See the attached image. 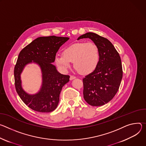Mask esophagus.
I'll return each mask as SVG.
<instances>
[{
    "mask_svg": "<svg viewBox=\"0 0 146 146\" xmlns=\"http://www.w3.org/2000/svg\"><path fill=\"white\" fill-rule=\"evenodd\" d=\"M75 78H76L75 76H72V75H71V76H70V79L71 80H73V79H75Z\"/></svg>",
    "mask_w": 146,
    "mask_h": 146,
    "instance_id": "1",
    "label": "esophagus"
}]
</instances>
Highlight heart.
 <instances>
[{
    "label": "heart",
    "mask_w": 146,
    "mask_h": 146,
    "mask_svg": "<svg viewBox=\"0 0 146 146\" xmlns=\"http://www.w3.org/2000/svg\"><path fill=\"white\" fill-rule=\"evenodd\" d=\"M99 47L93 42H79L67 47L63 55H57L54 61L64 72L67 71L74 62V67L79 72L87 75L93 72L100 61Z\"/></svg>",
    "instance_id": "b5f03b06"
}]
</instances>
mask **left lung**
<instances>
[{
  "mask_svg": "<svg viewBox=\"0 0 146 146\" xmlns=\"http://www.w3.org/2000/svg\"><path fill=\"white\" fill-rule=\"evenodd\" d=\"M90 39L99 47L100 61L96 70L83 79L84 98L90 106H101L111 101L117 93L122 78L121 57L107 39L93 32L78 40Z\"/></svg>",
  "mask_w": 146,
  "mask_h": 146,
  "instance_id": "1",
  "label": "left lung"
}]
</instances>
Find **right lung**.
<instances>
[{"instance_id": "right-lung-1", "label": "right lung", "mask_w": 146, "mask_h": 146, "mask_svg": "<svg viewBox=\"0 0 146 146\" xmlns=\"http://www.w3.org/2000/svg\"><path fill=\"white\" fill-rule=\"evenodd\" d=\"M70 38L56 36L39 37L20 52L14 67L15 87L20 98L30 108L40 112H50L57 107L62 88L70 76L57 71L53 62L60 47ZM35 63L42 72V85L35 94L26 92L22 87L21 74L27 64Z\"/></svg>"}]
</instances>
